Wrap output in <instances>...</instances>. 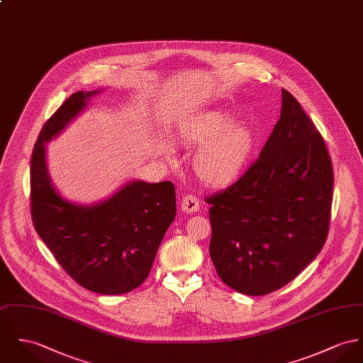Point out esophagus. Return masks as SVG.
Segmentation results:
<instances>
[{"label": "esophagus", "mask_w": 363, "mask_h": 363, "mask_svg": "<svg viewBox=\"0 0 363 363\" xmlns=\"http://www.w3.org/2000/svg\"><path fill=\"white\" fill-rule=\"evenodd\" d=\"M182 211L186 212V213H194L199 211V201L197 197L194 196H186V197L182 199Z\"/></svg>", "instance_id": "34e87169"}]
</instances>
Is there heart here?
<instances>
[{
    "label": "heart",
    "instance_id": "obj_1",
    "mask_svg": "<svg viewBox=\"0 0 363 363\" xmlns=\"http://www.w3.org/2000/svg\"><path fill=\"white\" fill-rule=\"evenodd\" d=\"M233 121L230 113L213 111L202 115L180 133L184 143L199 145L193 167L206 184L230 183L250 157L254 144L252 130L247 123ZM165 154L172 158L174 152L166 147Z\"/></svg>",
    "mask_w": 363,
    "mask_h": 363
}]
</instances>
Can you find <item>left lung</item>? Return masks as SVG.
Returning a JSON list of instances; mask_svg holds the SVG:
<instances>
[{"mask_svg":"<svg viewBox=\"0 0 363 363\" xmlns=\"http://www.w3.org/2000/svg\"><path fill=\"white\" fill-rule=\"evenodd\" d=\"M333 182L325 140L281 89L280 119L259 158L206 198L219 277L245 296H266L296 279L328 238Z\"/></svg>","mask_w":363,"mask_h":363,"instance_id":"obj_1","label":"left lung"}]
</instances>
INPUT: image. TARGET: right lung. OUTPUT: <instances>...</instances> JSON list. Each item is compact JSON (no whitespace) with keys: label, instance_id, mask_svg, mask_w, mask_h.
I'll return each instance as SVG.
<instances>
[{"label":"right lung","instance_id":"add662e5","mask_svg":"<svg viewBox=\"0 0 363 363\" xmlns=\"http://www.w3.org/2000/svg\"><path fill=\"white\" fill-rule=\"evenodd\" d=\"M101 93L77 91L43 126L30 162L32 218L40 238L82 287L119 296L150 274L166 230L176 216L170 182L130 180L90 205L69 201L52 184L45 144L58 137Z\"/></svg>","mask_w":363,"mask_h":363}]
</instances>
